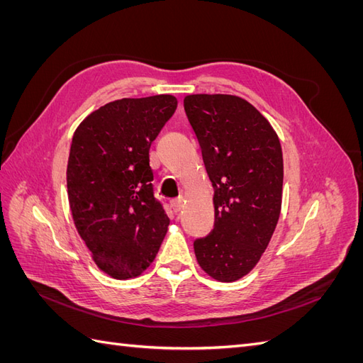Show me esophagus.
<instances>
[{"instance_id": "obj_1", "label": "esophagus", "mask_w": 363, "mask_h": 363, "mask_svg": "<svg viewBox=\"0 0 363 363\" xmlns=\"http://www.w3.org/2000/svg\"><path fill=\"white\" fill-rule=\"evenodd\" d=\"M171 206H172V208H174V212H180L182 208H183V199L174 200V201L171 203Z\"/></svg>"}]
</instances>
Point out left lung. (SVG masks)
Listing matches in <instances>:
<instances>
[{
    "label": "left lung",
    "mask_w": 363,
    "mask_h": 363,
    "mask_svg": "<svg viewBox=\"0 0 363 363\" xmlns=\"http://www.w3.org/2000/svg\"><path fill=\"white\" fill-rule=\"evenodd\" d=\"M184 112L213 186L215 225L194 250L218 281H235L257 265L281 211L283 155L276 131L244 98L184 96Z\"/></svg>",
    "instance_id": "obj_1"
}]
</instances>
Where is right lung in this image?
Instances as JSON below:
<instances>
[{
  "label": "right lung",
  "mask_w": 363,
  "mask_h": 363,
  "mask_svg": "<svg viewBox=\"0 0 363 363\" xmlns=\"http://www.w3.org/2000/svg\"><path fill=\"white\" fill-rule=\"evenodd\" d=\"M177 108V98H123L77 127L67 184L77 232L96 267L118 280L155 260L169 218L152 192L150 147Z\"/></svg>",
  "instance_id": "add662e5"
}]
</instances>
